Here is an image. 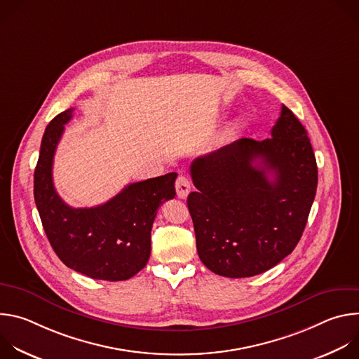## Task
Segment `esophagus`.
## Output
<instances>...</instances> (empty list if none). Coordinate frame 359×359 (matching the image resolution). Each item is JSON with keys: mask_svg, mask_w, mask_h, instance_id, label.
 Masks as SVG:
<instances>
[{"mask_svg": "<svg viewBox=\"0 0 359 359\" xmlns=\"http://www.w3.org/2000/svg\"><path fill=\"white\" fill-rule=\"evenodd\" d=\"M190 191V180L186 177V176H179L177 180H176V193H177V197L180 198H186L187 194Z\"/></svg>", "mask_w": 359, "mask_h": 359, "instance_id": "obj_1", "label": "esophagus"}]
</instances>
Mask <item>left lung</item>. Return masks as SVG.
<instances>
[{"label":"left lung","instance_id":"obj_1","mask_svg":"<svg viewBox=\"0 0 359 359\" xmlns=\"http://www.w3.org/2000/svg\"><path fill=\"white\" fill-rule=\"evenodd\" d=\"M190 175L197 190L187 206L198 257L210 271L252 277L292 252L309 220L318 170L309 133L287 107L271 137H243L200 156Z\"/></svg>","mask_w":359,"mask_h":359}]
</instances>
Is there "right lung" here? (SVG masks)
<instances>
[{
  "label": "right lung",
  "mask_w": 359,
  "mask_h": 359,
  "mask_svg": "<svg viewBox=\"0 0 359 359\" xmlns=\"http://www.w3.org/2000/svg\"><path fill=\"white\" fill-rule=\"evenodd\" d=\"M74 108L57 115L45 129L34 173V198L60 260L95 280L123 281L137 274L150 255V231L161 204L176 196L177 173L128 184L121 193L89 209H75L58 196L53 165L65 123Z\"/></svg>",
  "instance_id": "add662e5"
}]
</instances>
